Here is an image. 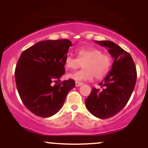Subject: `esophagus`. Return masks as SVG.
<instances>
[{
	"label": "esophagus",
	"instance_id": "34e87169",
	"mask_svg": "<svg viewBox=\"0 0 148 148\" xmlns=\"http://www.w3.org/2000/svg\"><path fill=\"white\" fill-rule=\"evenodd\" d=\"M75 84H76V87H79V86H81V85H83V83H81V82H79V81H76Z\"/></svg>",
	"mask_w": 148,
	"mask_h": 148
}]
</instances>
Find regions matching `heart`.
<instances>
[{
  "label": "heart",
  "mask_w": 148,
  "mask_h": 148,
  "mask_svg": "<svg viewBox=\"0 0 148 148\" xmlns=\"http://www.w3.org/2000/svg\"><path fill=\"white\" fill-rule=\"evenodd\" d=\"M76 58L67 56L64 65L67 69H76L82 64L83 69L67 74L68 78L76 81L90 80L93 77L99 79L109 72L112 59L108 54L103 53L99 49L81 47L76 51Z\"/></svg>",
  "instance_id": "heart-1"
}]
</instances>
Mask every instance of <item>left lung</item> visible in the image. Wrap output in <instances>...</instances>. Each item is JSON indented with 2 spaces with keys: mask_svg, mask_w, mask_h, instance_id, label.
I'll list each match as a JSON object with an SVG mask.
<instances>
[{
  "mask_svg": "<svg viewBox=\"0 0 148 148\" xmlns=\"http://www.w3.org/2000/svg\"><path fill=\"white\" fill-rule=\"evenodd\" d=\"M108 49L114 58L112 68L103 81L101 88H93L86 99L90 113L97 118H109L126 106L134 89L137 73L132 56L120 46L111 41H95Z\"/></svg>",
  "mask_w": 148,
  "mask_h": 148,
  "instance_id": "obj_1",
  "label": "left lung"
}]
</instances>
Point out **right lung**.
I'll return each mask as SVG.
<instances>
[{"label":"right lung","instance_id":"right-lung-1","mask_svg":"<svg viewBox=\"0 0 148 148\" xmlns=\"http://www.w3.org/2000/svg\"><path fill=\"white\" fill-rule=\"evenodd\" d=\"M72 45L67 39L45 40L20 56L14 73L16 88L25 106L37 116L49 118L58 113L75 86L73 79L60 82Z\"/></svg>","mask_w":148,"mask_h":148}]
</instances>
